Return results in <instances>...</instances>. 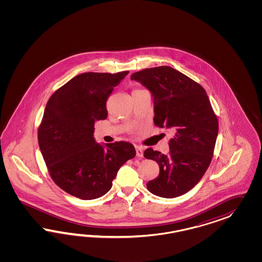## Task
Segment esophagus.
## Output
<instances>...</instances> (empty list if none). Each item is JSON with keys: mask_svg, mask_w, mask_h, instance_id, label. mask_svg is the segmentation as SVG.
Segmentation results:
<instances>
[{"mask_svg": "<svg viewBox=\"0 0 262 262\" xmlns=\"http://www.w3.org/2000/svg\"><path fill=\"white\" fill-rule=\"evenodd\" d=\"M135 149H136V156H137V157H138V158H142V157H143L142 147H140V146H136V147H135Z\"/></svg>", "mask_w": 262, "mask_h": 262, "instance_id": "34e87169", "label": "esophagus"}]
</instances>
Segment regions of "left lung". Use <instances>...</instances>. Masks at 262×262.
I'll return each instance as SVG.
<instances>
[{
	"label": "left lung",
	"mask_w": 262,
	"mask_h": 262,
	"mask_svg": "<svg viewBox=\"0 0 262 262\" xmlns=\"http://www.w3.org/2000/svg\"><path fill=\"white\" fill-rule=\"evenodd\" d=\"M154 99V123L174 133L169 154L151 148L144 157L158 162L159 174L147 183L148 190L162 198H176L192 189L209 166L218 135V120L196 81L169 66L134 73Z\"/></svg>",
	"instance_id": "obj_1"
}]
</instances>
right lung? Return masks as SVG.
Listing matches in <instances>:
<instances>
[{"label":"right lung","instance_id":"right-lung-1","mask_svg":"<svg viewBox=\"0 0 262 262\" xmlns=\"http://www.w3.org/2000/svg\"><path fill=\"white\" fill-rule=\"evenodd\" d=\"M128 71L88 72L74 77L49 99L38 128V144L53 181L81 200L107 193L117 172L135 156L128 142L100 144L96 121L106 119V100Z\"/></svg>","mask_w":262,"mask_h":262}]
</instances>
